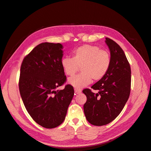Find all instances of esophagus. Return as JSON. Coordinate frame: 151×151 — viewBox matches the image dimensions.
<instances>
[{
  "mask_svg": "<svg viewBox=\"0 0 151 151\" xmlns=\"http://www.w3.org/2000/svg\"><path fill=\"white\" fill-rule=\"evenodd\" d=\"M74 91H75V93L76 94H80L81 93V90L79 89H76L75 88Z\"/></svg>",
  "mask_w": 151,
  "mask_h": 151,
  "instance_id": "34e87169",
  "label": "esophagus"
}]
</instances>
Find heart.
Masks as SVG:
<instances>
[{
	"mask_svg": "<svg viewBox=\"0 0 151 151\" xmlns=\"http://www.w3.org/2000/svg\"><path fill=\"white\" fill-rule=\"evenodd\" d=\"M111 63V55L108 50L91 45L77 48L73 52L72 58L64 57L61 60L63 71L68 76H74L80 67L81 74L68 80V84L79 89L89 85L92 79L94 81L102 79Z\"/></svg>",
	"mask_w": 151,
	"mask_h": 151,
	"instance_id": "heart-1",
	"label": "heart"
}]
</instances>
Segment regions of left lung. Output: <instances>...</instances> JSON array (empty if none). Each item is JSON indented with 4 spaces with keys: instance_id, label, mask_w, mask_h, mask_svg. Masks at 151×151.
Listing matches in <instances>:
<instances>
[{
    "instance_id": "left-lung-1",
    "label": "left lung",
    "mask_w": 151,
    "mask_h": 151,
    "mask_svg": "<svg viewBox=\"0 0 151 151\" xmlns=\"http://www.w3.org/2000/svg\"><path fill=\"white\" fill-rule=\"evenodd\" d=\"M105 42L110 50L111 66L107 74L91 88L83 92L87 97L84 111L91 124L102 126L108 124L118 116L129 98L131 88V68L122 48L110 38Z\"/></svg>"
}]
</instances>
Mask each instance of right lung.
Segmentation results:
<instances>
[{
  "mask_svg": "<svg viewBox=\"0 0 151 151\" xmlns=\"http://www.w3.org/2000/svg\"><path fill=\"white\" fill-rule=\"evenodd\" d=\"M60 43H42L24 58L21 63L19 89L24 106L38 125L47 129L60 125L74 94L61 65Z\"/></svg>",
  "mask_w": 151,
  "mask_h": 151,
  "instance_id": "right-lung-1",
  "label": "right lung"
}]
</instances>
